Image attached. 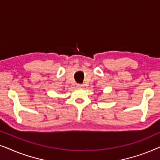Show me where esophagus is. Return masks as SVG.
Wrapping results in <instances>:
<instances>
[{
	"mask_svg": "<svg viewBox=\"0 0 160 160\" xmlns=\"http://www.w3.org/2000/svg\"><path fill=\"white\" fill-rule=\"evenodd\" d=\"M76 87H82L83 85L82 84H77V85H76Z\"/></svg>",
	"mask_w": 160,
	"mask_h": 160,
	"instance_id": "esophagus-1",
	"label": "esophagus"
}]
</instances>
